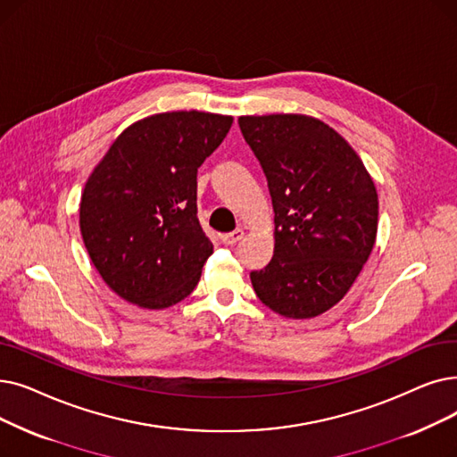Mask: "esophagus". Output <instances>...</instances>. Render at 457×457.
<instances>
[{
	"instance_id": "1",
	"label": "esophagus",
	"mask_w": 457,
	"mask_h": 457,
	"mask_svg": "<svg viewBox=\"0 0 457 457\" xmlns=\"http://www.w3.org/2000/svg\"><path fill=\"white\" fill-rule=\"evenodd\" d=\"M243 235H245V231H243V228H237L235 231H231V233H224L220 239H222V243L224 245H228V246H231V245H235V243H239L241 239H243Z\"/></svg>"
}]
</instances>
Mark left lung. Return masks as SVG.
I'll return each mask as SVG.
<instances>
[{"label": "left lung", "mask_w": 457, "mask_h": 457, "mask_svg": "<svg viewBox=\"0 0 457 457\" xmlns=\"http://www.w3.org/2000/svg\"><path fill=\"white\" fill-rule=\"evenodd\" d=\"M239 127L274 209V253L250 272L253 291L284 317L320 315L344 299L373 250L379 202L371 177L320 119L245 115Z\"/></svg>", "instance_id": "obj_1"}]
</instances>
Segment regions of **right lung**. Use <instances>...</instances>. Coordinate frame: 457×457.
I'll list each match as a JSON object with an SVG mask.
<instances>
[{"instance_id":"right-lung-1","label":"right lung","mask_w":457,"mask_h":457,"mask_svg":"<svg viewBox=\"0 0 457 457\" xmlns=\"http://www.w3.org/2000/svg\"><path fill=\"white\" fill-rule=\"evenodd\" d=\"M231 123L195 110L145 117L93 170L80 229L98 274L125 301L168 308L200 282L212 243L197 218V168Z\"/></svg>"}]
</instances>
